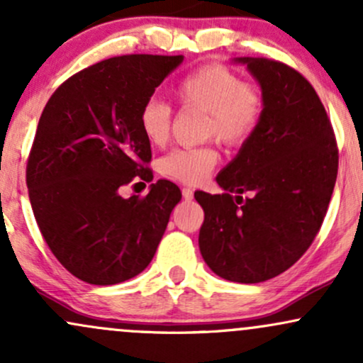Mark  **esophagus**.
I'll list each match as a JSON object with an SVG mask.
<instances>
[{
  "instance_id": "esophagus-1",
  "label": "esophagus",
  "mask_w": 363,
  "mask_h": 363,
  "mask_svg": "<svg viewBox=\"0 0 363 363\" xmlns=\"http://www.w3.org/2000/svg\"><path fill=\"white\" fill-rule=\"evenodd\" d=\"M182 196H184V199L189 201V199H193V196H194L193 189H191V187H182Z\"/></svg>"
}]
</instances>
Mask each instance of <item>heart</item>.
I'll list each match as a JSON object with an SVG mask.
<instances>
[{
    "mask_svg": "<svg viewBox=\"0 0 363 363\" xmlns=\"http://www.w3.org/2000/svg\"><path fill=\"white\" fill-rule=\"evenodd\" d=\"M182 109L203 112L201 136L227 147H240L259 126L264 97L256 83L242 80L225 65H205L187 73L174 89ZM174 111L167 102L150 99L141 106L138 126L153 147L167 143ZM220 153L211 143L176 148L162 157L158 170L170 181L198 184L218 164Z\"/></svg>",
    "mask_w": 363,
    "mask_h": 363,
    "instance_id": "heart-1",
    "label": "heart"
}]
</instances>
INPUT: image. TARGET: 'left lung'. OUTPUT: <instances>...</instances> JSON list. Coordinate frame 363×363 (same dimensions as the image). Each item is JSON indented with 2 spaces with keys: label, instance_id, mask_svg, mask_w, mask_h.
I'll list each match as a JSON object with an SVG mask.
<instances>
[{
  "label": "left lung",
  "instance_id": "left-lung-1",
  "mask_svg": "<svg viewBox=\"0 0 363 363\" xmlns=\"http://www.w3.org/2000/svg\"><path fill=\"white\" fill-rule=\"evenodd\" d=\"M259 82V126L216 176L225 193L196 191L205 211L199 251L211 272L259 283L286 272L309 249L326 216L338 145L314 86L289 65L239 57Z\"/></svg>",
  "mask_w": 363,
  "mask_h": 363
}]
</instances>
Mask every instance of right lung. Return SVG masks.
Masks as SVG:
<instances>
[{"mask_svg":"<svg viewBox=\"0 0 363 363\" xmlns=\"http://www.w3.org/2000/svg\"><path fill=\"white\" fill-rule=\"evenodd\" d=\"M181 62L109 57L62 82L45 104L27 160L28 198L45 244L82 281L116 285L143 272L181 201L165 179L143 198L119 194L135 179H153L138 114Z\"/></svg>","mask_w":363,"mask_h":363,"instance_id":"obj_1","label":"right lung"}]
</instances>
